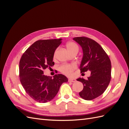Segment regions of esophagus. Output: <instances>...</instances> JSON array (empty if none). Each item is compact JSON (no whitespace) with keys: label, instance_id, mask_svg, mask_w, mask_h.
Returning a JSON list of instances; mask_svg holds the SVG:
<instances>
[{"label":"esophagus","instance_id":"34e87169","mask_svg":"<svg viewBox=\"0 0 129 129\" xmlns=\"http://www.w3.org/2000/svg\"><path fill=\"white\" fill-rule=\"evenodd\" d=\"M68 81L70 82H76V80L72 79V78H70V79H68Z\"/></svg>","mask_w":129,"mask_h":129}]
</instances>
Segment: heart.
Segmentation results:
<instances>
[{"mask_svg":"<svg viewBox=\"0 0 129 129\" xmlns=\"http://www.w3.org/2000/svg\"><path fill=\"white\" fill-rule=\"evenodd\" d=\"M66 48L68 51V52L71 54L74 52H77L79 51V47L75 44V42H68L67 44H66ZM55 55H54V56ZM76 68V66L74 64H65L61 66L59 70L60 71L63 73V74L67 76L71 75L73 74L74 70Z\"/></svg>","mask_w":129,"mask_h":129,"instance_id":"1","label":"heart"}]
</instances>
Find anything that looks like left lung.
<instances>
[{
    "mask_svg": "<svg viewBox=\"0 0 129 129\" xmlns=\"http://www.w3.org/2000/svg\"><path fill=\"white\" fill-rule=\"evenodd\" d=\"M73 40L83 50L80 64L81 73L91 72L87 80L79 78L77 81L83 83V89L80 96L85 100H92L105 91L111 80V61L107 54L98 43L87 37H76Z\"/></svg>",
    "mask_w": 129,
    "mask_h": 129,
    "instance_id": "8db88e82",
    "label": "left lung"
}]
</instances>
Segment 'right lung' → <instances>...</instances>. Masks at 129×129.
<instances>
[{"instance_id":"1","label":"right lung","mask_w":129,"mask_h":129,"mask_svg":"<svg viewBox=\"0 0 129 129\" xmlns=\"http://www.w3.org/2000/svg\"><path fill=\"white\" fill-rule=\"evenodd\" d=\"M62 42L59 39L35 42L23 54L19 62V77L26 92L34 100L46 103L53 100L61 84L68 82L62 74L52 77L44 75V69L54 65V52Z\"/></svg>"}]
</instances>
